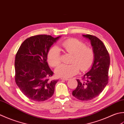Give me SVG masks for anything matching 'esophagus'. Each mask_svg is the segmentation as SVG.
Instances as JSON below:
<instances>
[{"label":"esophagus","mask_w":124,"mask_h":124,"mask_svg":"<svg viewBox=\"0 0 124 124\" xmlns=\"http://www.w3.org/2000/svg\"><path fill=\"white\" fill-rule=\"evenodd\" d=\"M60 79L62 80H65V81H67L69 80V78H60Z\"/></svg>","instance_id":"1"}]
</instances>
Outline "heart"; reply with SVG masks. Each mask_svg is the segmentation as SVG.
<instances>
[{
  "label": "heart",
  "mask_w": 124,
  "mask_h": 124,
  "mask_svg": "<svg viewBox=\"0 0 124 124\" xmlns=\"http://www.w3.org/2000/svg\"><path fill=\"white\" fill-rule=\"evenodd\" d=\"M64 51L72 55L70 65L62 64L55 69V74L59 77L69 78L77 74L79 70H88L92 65L94 59V52L91 47L86 46L84 43L75 39L65 40L61 43ZM49 64L53 67L58 65L61 60L59 48L54 46L47 53Z\"/></svg>",
  "instance_id": "1"
}]
</instances>
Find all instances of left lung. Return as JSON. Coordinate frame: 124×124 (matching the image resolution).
I'll return each mask as SVG.
<instances>
[{"label": "left lung", "mask_w": 124, "mask_h": 124, "mask_svg": "<svg viewBox=\"0 0 124 124\" xmlns=\"http://www.w3.org/2000/svg\"><path fill=\"white\" fill-rule=\"evenodd\" d=\"M90 40L94 52V60L92 69L83 75L82 81L77 80L78 86L72 95L77 99L89 101L98 96L108 84L110 58L103 43L95 36L83 35Z\"/></svg>", "instance_id": "8db88e82"}]
</instances>
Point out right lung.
<instances>
[{
    "label": "right lung",
    "mask_w": 124,
    "mask_h": 124,
    "mask_svg": "<svg viewBox=\"0 0 124 124\" xmlns=\"http://www.w3.org/2000/svg\"><path fill=\"white\" fill-rule=\"evenodd\" d=\"M60 36L39 35L27 39L17 51L15 59V81L29 99L42 102L54 94L58 80H50L53 72L47 62V53Z\"/></svg>",
    "instance_id": "add662e5"
}]
</instances>
